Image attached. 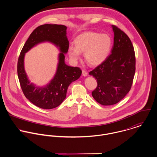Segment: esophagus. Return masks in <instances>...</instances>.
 Masks as SVG:
<instances>
[{
    "label": "esophagus",
    "instance_id": "esophagus-1",
    "mask_svg": "<svg viewBox=\"0 0 157 157\" xmlns=\"http://www.w3.org/2000/svg\"><path fill=\"white\" fill-rule=\"evenodd\" d=\"M82 76H84V77H86V76H87V75H88V73L86 71V70H82Z\"/></svg>",
    "mask_w": 157,
    "mask_h": 157
}]
</instances>
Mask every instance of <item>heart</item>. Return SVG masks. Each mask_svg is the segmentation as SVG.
<instances>
[{"instance_id":"obj_1","label":"heart","mask_w":157,"mask_h":157,"mask_svg":"<svg viewBox=\"0 0 157 157\" xmlns=\"http://www.w3.org/2000/svg\"><path fill=\"white\" fill-rule=\"evenodd\" d=\"M74 44L75 47L70 45L67 51L72 61H78L80 53H84V58L87 63L97 66L104 63L109 56L112 47V39L107 34L87 32L76 37Z\"/></svg>"}]
</instances>
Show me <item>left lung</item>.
I'll use <instances>...</instances> for the list:
<instances>
[{"mask_svg": "<svg viewBox=\"0 0 157 157\" xmlns=\"http://www.w3.org/2000/svg\"><path fill=\"white\" fill-rule=\"evenodd\" d=\"M114 42L111 53L89 75L97 81L92 96L100 104L111 105L120 102L130 91L135 72L133 45L124 32L112 25Z\"/></svg>", "mask_w": 157, "mask_h": 157, "instance_id": "left-lung-1", "label": "left lung"}]
</instances>
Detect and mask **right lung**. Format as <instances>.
<instances>
[{
    "mask_svg": "<svg viewBox=\"0 0 157 157\" xmlns=\"http://www.w3.org/2000/svg\"><path fill=\"white\" fill-rule=\"evenodd\" d=\"M48 41L59 48V63L54 77L46 86H37L31 83L24 67L25 53L39 43ZM69 41L67 27L63 25L45 24L37 27L24 44L17 62V75L21 87L25 97L34 105L44 109L59 106L66 98L68 86L79 78L82 71L78 67L67 65L65 54L67 53Z\"/></svg>",
    "mask_w": 157,
    "mask_h": 157,
    "instance_id": "obj_1",
    "label": "right lung"
}]
</instances>
